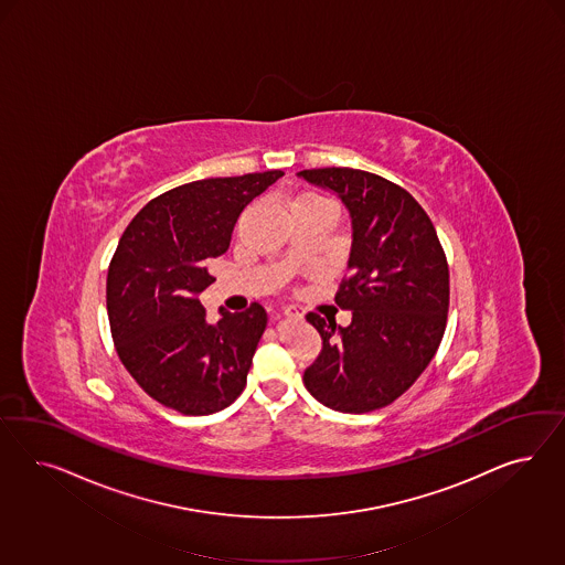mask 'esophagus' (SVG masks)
<instances>
[{"mask_svg": "<svg viewBox=\"0 0 565 565\" xmlns=\"http://www.w3.org/2000/svg\"><path fill=\"white\" fill-rule=\"evenodd\" d=\"M284 315L286 317H290V319H302V308L294 307V305H290V307L284 308Z\"/></svg>", "mask_w": 565, "mask_h": 565, "instance_id": "obj_1", "label": "esophagus"}]
</instances>
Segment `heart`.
Masks as SVG:
<instances>
[{"instance_id": "obj_1", "label": "heart", "mask_w": 565, "mask_h": 565, "mask_svg": "<svg viewBox=\"0 0 565 565\" xmlns=\"http://www.w3.org/2000/svg\"><path fill=\"white\" fill-rule=\"evenodd\" d=\"M315 206H333L331 201H327L326 196L317 194V192H302L294 199L291 203V211L294 209H315Z\"/></svg>"}]
</instances>
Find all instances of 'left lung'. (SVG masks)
Wrapping results in <instances>:
<instances>
[{
	"mask_svg": "<svg viewBox=\"0 0 565 565\" xmlns=\"http://www.w3.org/2000/svg\"><path fill=\"white\" fill-rule=\"evenodd\" d=\"M333 190L352 217V253L335 305L352 323L308 312L323 340L305 385L333 411L364 414L390 406L423 375L444 340L449 269L427 211L408 190L352 168L298 171Z\"/></svg>",
	"mask_w": 565,
	"mask_h": 565,
	"instance_id": "obj_1",
	"label": "left lung"
}]
</instances>
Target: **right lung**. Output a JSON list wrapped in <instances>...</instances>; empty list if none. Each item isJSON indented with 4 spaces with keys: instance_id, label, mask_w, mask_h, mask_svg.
Masks as SVG:
<instances>
[{
    "instance_id": "right-lung-1",
    "label": "right lung",
    "mask_w": 565,
    "mask_h": 565,
    "mask_svg": "<svg viewBox=\"0 0 565 565\" xmlns=\"http://www.w3.org/2000/svg\"><path fill=\"white\" fill-rule=\"evenodd\" d=\"M281 170L206 178L159 194L124 230L107 271V315L116 352L145 394L171 411L203 416L246 387L267 312L222 308L206 321L201 291L211 258L230 246L239 213Z\"/></svg>"
}]
</instances>
